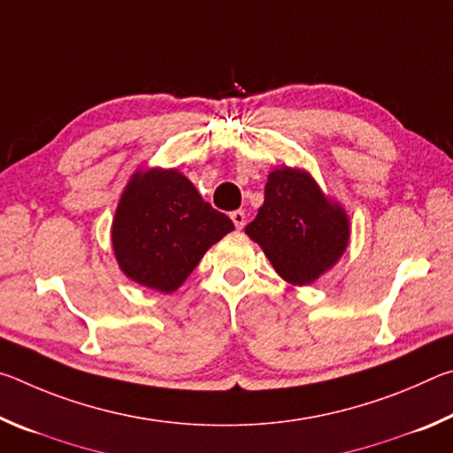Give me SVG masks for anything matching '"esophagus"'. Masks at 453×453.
<instances>
[{"mask_svg": "<svg viewBox=\"0 0 453 453\" xmlns=\"http://www.w3.org/2000/svg\"><path fill=\"white\" fill-rule=\"evenodd\" d=\"M229 218H232L234 226H235L237 229H242V227L245 226V213H243L242 210H235V211H232V213H229Z\"/></svg>", "mask_w": 453, "mask_h": 453, "instance_id": "34e87169", "label": "esophagus"}]
</instances>
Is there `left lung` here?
<instances>
[{"instance_id": "8db88e82", "label": "left lung", "mask_w": 453, "mask_h": 453, "mask_svg": "<svg viewBox=\"0 0 453 453\" xmlns=\"http://www.w3.org/2000/svg\"><path fill=\"white\" fill-rule=\"evenodd\" d=\"M245 234L262 245L283 280L305 286L343 254L349 224L308 173L281 167L267 178L264 205Z\"/></svg>"}]
</instances>
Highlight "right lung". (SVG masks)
Instances as JSON below:
<instances>
[{"mask_svg":"<svg viewBox=\"0 0 453 453\" xmlns=\"http://www.w3.org/2000/svg\"><path fill=\"white\" fill-rule=\"evenodd\" d=\"M232 229V219L203 202L186 175L151 170L129 181L111 242L127 278L170 294L188 280L210 245Z\"/></svg>","mask_w":453,"mask_h":453,"instance_id":"1","label":"right lung"}]
</instances>
